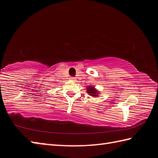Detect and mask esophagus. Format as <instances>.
Masks as SVG:
<instances>
[{"instance_id": "1", "label": "esophagus", "mask_w": 158, "mask_h": 158, "mask_svg": "<svg viewBox=\"0 0 158 158\" xmlns=\"http://www.w3.org/2000/svg\"><path fill=\"white\" fill-rule=\"evenodd\" d=\"M69 79H70V80H72V81H75V78H74V77H69Z\"/></svg>"}]
</instances>
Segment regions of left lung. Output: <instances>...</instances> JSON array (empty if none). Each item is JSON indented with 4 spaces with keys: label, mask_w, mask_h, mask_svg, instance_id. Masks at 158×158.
Listing matches in <instances>:
<instances>
[{
    "label": "left lung",
    "mask_w": 158,
    "mask_h": 158,
    "mask_svg": "<svg viewBox=\"0 0 158 158\" xmlns=\"http://www.w3.org/2000/svg\"><path fill=\"white\" fill-rule=\"evenodd\" d=\"M86 92L88 94L92 96V97L95 98H98V96H100L99 95L100 94V92L95 89V86H93L91 85H90L89 86L86 87Z\"/></svg>",
    "instance_id": "1"
}]
</instances>
